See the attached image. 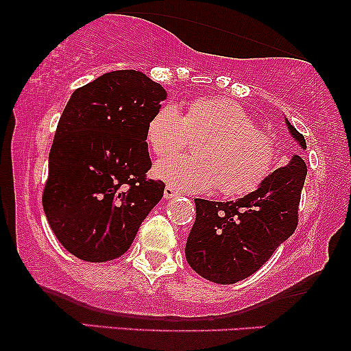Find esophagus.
<instances>
[{
  "mask_svg": "<svg viewBox=\"0 0 351 351\" xmlns=\"http://www.w3.org/2000/svg\"><path fill=\"white\" fill-rule=\"evenodd\" d=\"M165 198L167 199H170V198H175V196H178L180 195V191L176 188H173V186H170V184H168L167 188H165Z\"/></svg>",
  "mask_w": 351,
  "mask_h": 351,
  "instance_id": "esophagus-1",
  "label": "esophagus"
}]
</instances>
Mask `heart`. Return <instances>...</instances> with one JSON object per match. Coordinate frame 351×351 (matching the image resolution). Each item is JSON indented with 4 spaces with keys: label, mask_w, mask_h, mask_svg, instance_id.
I'll return each mask as SVG.
<instances>
[{
    "label": "heart",
    "mask_w": 351,
    "mask_h": 351,
    "mask_svg": "<svg viewBox=\"0 0 351 351\" xmlns=\"http://www.w3.org/2000/svg\"><path fill=\"white\" fill-rule=\"evenodd\" d=\"M147 142L158 158L175 155L188 143V135L201 136L196 156L165 158L155 175L183 191L203 193L217 188L226 198L256 191L276 165V143L239 104L226 97H195L180 114L163 104L147 123Z\"/></svg>",
    "instance_id": "obj_1"
}]
</instances>
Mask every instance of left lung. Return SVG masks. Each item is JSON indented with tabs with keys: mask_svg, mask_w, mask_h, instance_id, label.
<instances>
[{
	"mask_svg": "<svg viewBox=\"0 0 351 351\" xmlns=\"http://www.w3.org/2000/svg\"><path fill=\"white\" fill-rule=\"evenodd\" d=\"M287 127L305 150L304 135L289 120ZM305 176V162L293 155L244 198L226 203L196 198V221L184 249L193 271L223 285L259 271L295 231Z\"/></svg>",
	"mask_w": 351,
	"mask_h": 351,
	"instance_id": "left-lung-1",
	"label": "left lung"
}]
</instances>
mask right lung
<instances>
[{"label": "right lung", "instance_id": "1", "mask_svg": "<svg viewBox=\"0 0 351 351\" xmlns=\"http://www.w3.org/2000/svg\"><path fill=\"white\" fill-rule=\"evenodd\" d=\"M167 92L138 71H114L75 88L60 115L43 191L47 223L72 256H123L163 198L150 180L147 123Z\"/></svg>", "mask_w": 351, "mask_h": 351}]
</instances>
